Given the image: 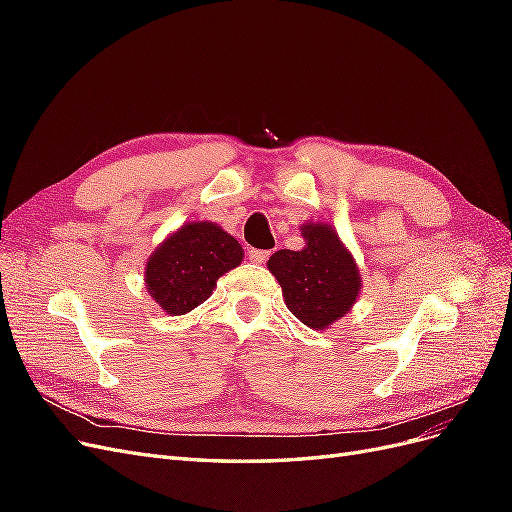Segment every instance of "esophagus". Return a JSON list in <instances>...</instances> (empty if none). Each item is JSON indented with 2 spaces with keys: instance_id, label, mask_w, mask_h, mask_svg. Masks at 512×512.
<instances>
[{
  "instance_id": "obj_1",
  "label": "esophagus",
  "mask_w": 512,
  "mask_h": 512,
  "mask_svg": "<svg viewBox=\"0 0 512 512\" xmlns=\"http://www.w3.org/2000/svg\"><path fill=\"white\" fill-rule=\"evenodd\" d=\"M271 252L269 250H247V258H250L252 262H256V265H265V262L269 260Z\"/></svg>"
}]
</instances>
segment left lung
I'll list each match as a JSON object with an SVG mask.
<instances>
[{"mask_svg":"<svg viewBox=\"0 0 512 512\" xmlns=\"http://www.w3.org/2000/svg\"><path fill=\"white\" fill-rule=\"evenodd\" d=\"M301 252L280 250L269 271L284 290L290 312L312 329H324L350 312L361 277L352 256L329 224H305Z\"/></svg>","mask_w":512,"mask_h":512,"instance_id":"left-lung-1","label":"left lung"}]
</instances>
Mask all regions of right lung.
I'll use <instances>...</instances> for the list:
<instances>
[{
	"label": "right lung",
	"mask_w": 512,
	"mask_h": 512,
	"mask_svg": "<svg viewBox=\"0 0 512 512\" xmlns=\"http://www.w3.org/2000/svg\"><path fill=\"white\" fill-rule=\"evenodd\" d=\"M241 260L239 241L220 226L185 224L147 260V290L168 314H188L211 297L218 277Z\"/></svg>",
	"instance_id": "add662e5"
}]
</instances>
